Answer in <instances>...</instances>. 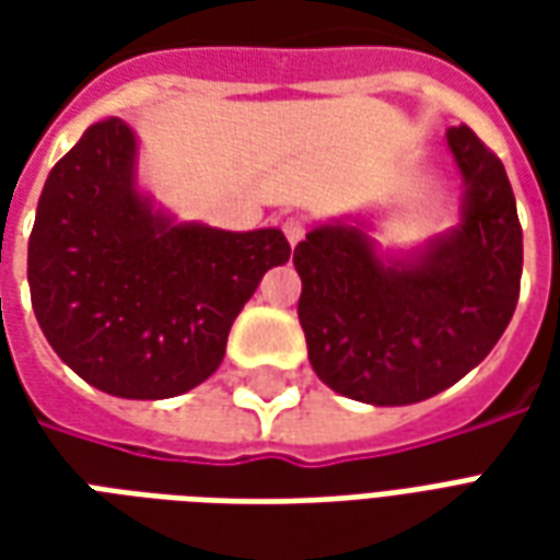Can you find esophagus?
Returning a JSON list of instances; mask_svg holds the SVG:
<instances>
[{
    "label": "esophagus",
    "mask_w": 560,
    "mask_h": 560,
    "mask_svg": "<svg viewBox=\"0 0 560 560\" xmlns=\"http://www.w3.org/2000/svg\"><path fill=\"white\" fill-rule=\"evenodd\" d=\"M281 231H284V236H288V243L296 245L305 236V224L300 219H284L281 221Z\"/></svg>",
    "instance_id": "1"
}]
</instances>
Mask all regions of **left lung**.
<instances>
[{"label": "left lung", "instance_id": "1", "mask_svg": "<svg viewBox=\"0 0 560 560\" xmlns=\"http://www.w3.org/2000/svg\"><path fill=\"white\" fill-rule=\"evenodd\" d=\"M458 219L413 248H381L377 215L317 221L293 248L296 315L315 375L353 401L432 399L486 360L518 303L522 228L501 161L468 126L446 131Z\"/></svg>", "mask_w": 560, "mask_h": 560}]
</instances>
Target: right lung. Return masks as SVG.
Returning a JSON list of instances; mask_svg holds the SVG:
<instances>
[{
    "label": "right lung",
    "instance_id": "obj_1",
    "mask_svg": "<svg viewBox=\"0 0 560 560\" xmlns=\"http://www.w3.org/2000/svg\"><path fill=\"white\" fill-rule=\"evenodd\" d=\"M138 131L95 122L44 183L30 293L44 339L86 384L119 399H173L224 360L264 272L288 264L279 228L179 221L138 179Z\"/></svg>",
    "mask_w": 560,
    "mask_h": 560
}]
</instances>
